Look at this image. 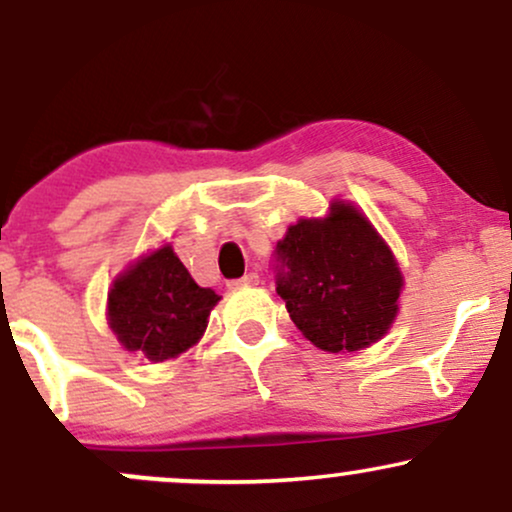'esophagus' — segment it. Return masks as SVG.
<instances>
[{
    "label": "esophagus",
    "mask_w": 512,
    "mask_h": 512,
    "mask_svg": "<svg viewBox=\"0 0 512 512\" xmlns=\"http://www.w3.org/2000/svg\"><path fill=\"white\" fill-rule=\"evenodd\" d=\"M255 284H260V276L245 274V276H240V279L228 281V289H243V286H255Z\"/></svg>",
    "instance_id": "1"
}]
</instances>
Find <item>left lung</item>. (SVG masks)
I'll return each instance as SVG.
<instances>
[{
    "mask_svg": "<svg viewBox=\"0 0 512 512\" xmlns=\"http://www.w3.org/2000/svg\"><path fill=\"white\" fill-rule=\"evenodd\" d=\"M274 284L293 325L317 349L358 351L390 330L402 272L368 219L334 202L327 219H301L274 250Z\"/></svg>",
    "mask_w": 512,
    "mask_h": 512,
    "instance_id": "obj_1",
    "label": "left lung"
}]
</instances>
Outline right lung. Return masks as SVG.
Segmentation results:
<instances>
[{"label":"right lung","mask_w":512,"mask_h":512,"mask_svg":"<svg viewBox=\"0 0 512 512\" xmlns=\"http://www.w3.org/2000/svg\"><path fill=\"white\" fill-rule=\"evenodd\" d=\"M216 303L219 296L197 286L166 245L115 279L108 296L110 327L127 351L158 363L199 342Z\"/></svg>","instance_id":"obj_1"}]
</instances>
